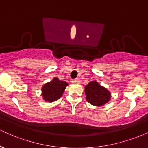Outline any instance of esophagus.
<instances>
[{
    "label": "esophagus",
    "mask_w": 148,
    "mask_h": 148,
    "mask_svg": "<svg viewBox=\"0 0 148 148\" xmlns=\"http://www.w3.org/2000/svg\"><path fill=\"white\" fill-rule=\"evenodd\" d=\"M72 82L73 83V84H79L80 81L78 79H72Z\"/></svg>",
    "instance_id": "1"
}]
</instances>
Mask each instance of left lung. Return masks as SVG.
<instances>
[{
    "mask_svg": "<svg viewBox=\"0 0 148 148\" xmlns=\"http://www.w3.org/2000/svg\"><path fill=\"white\" fill-rule=\"evenodd\" d=\"M86 100L95 106H101L109 101L111 93L107 89L98 84L95 81L90 82L85 87Z\"/></svg>",
    "mask_w": 148,
    "mask_h": 148,
    "instance_id": "left-lung-1",
    "label": "left lung"
}]
</instances>
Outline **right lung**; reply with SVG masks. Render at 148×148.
Here are the masks:
<instances>
[{
	"label": "right lung",
	"mask_w": 148,
	"mask_h": 148,
	"mask_svg": "<svg viewBox=\"0 0 148 148\" xmlns=\"http://www.w3.org/2000/svg\"><path fill=\"white\" fill-rule=\"evenodd\" d=\"M66 81H60L58 78H54L52 81L46 84L42 87V96L45 101L49 102L56 101L61 97L67 86Z\"/></svg>",
	"instance_id": "add662e5"
}]
</instances>
